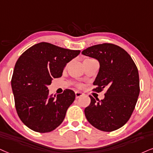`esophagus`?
Wrapping results in <instances>:
<instances>
[{"label": "esophagus", "instance_id": "34e87169", "mask_svg": "<svg viewBox=\"0 0 153 153\" xmlns=\"http://www.w3.org/2000/svg\"><path fill=\"white\" fill-rule=\"evenodd\" d=\"M83 94H84L82 93V92H81V91H75V96H76V99H78V98H79L80 97H82Z\"/></svg>", "mask_w": 153, "mask_h": 153}]
</instances>
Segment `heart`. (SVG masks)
<instances>
[{"instance_id":"obj_1","label":"heart","mask_w":153,"mask_h":153,"mask_svg":"<svg viewBox=\"0 0 153 153\" xmlns=\"http://www.w3.org/2000/svg\"><path fill=\"white\" fill-rule=\"evenodd\" d=\"M88 59H86L85 60H88ZM77 86H78V87H79V88L82 87V84H77Z\"/></svg>"}]
</instances>
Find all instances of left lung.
I'll list each match as a JSON object with an SVG mask.
<instances>
[{
  "instance_id": "obj_1",
  "label": "left lung",
  "mask_w": 153,
  "mask_h": 153,
  "mask_svg": "<svg viewBox=\"0 0 153 153\" xmlns=\"http://www.w3.org/2000/svg\"><path fill=\"white\" fill-rule=\"evenodd\" d=\"M82 54L99 62L93 91L106 89L101 101L89 96L91 103L84 109L86 119L100 131H116L128 122L136 105L140 93L137 68L126 50L111 43L89 47Z\"/></svg>"
}]
</instances>
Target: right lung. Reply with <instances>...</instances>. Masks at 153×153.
Wrapping results in <instances>:
<instances>
[{"mask_svg":"<svg viewBox=\"0 0 153 153\" xmlns=\"http://www.w3.org/2000/svg\"><path fill=\"white\" fill-rule=\"evenodd\" d=\"M80 50L65 49L39 42L25 51L15 65L11 86L17 114L30 129L38 133L54 131L65 119L75 99L72 90L57 96L49 93L48 86L59 78L69 62Z\"/></svg>","mask_w":153,"mask_h":153,"instance_id":"add662e5","label":"right lung"}]
</instances>
